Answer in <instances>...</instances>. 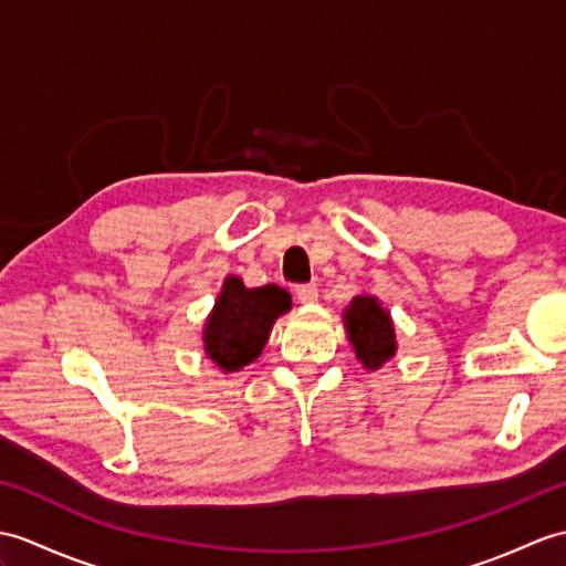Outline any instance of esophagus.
Returning <instances> with one entry per match:
<instances>
[{"label": "esophagus", "instance_id": "34e87169", "mask_svg": "<svg viewBox=\"0 0 566 566\" xmlns=\"http://www.w3.org/2000/svg\"><path fill=\"white\" fill-rule=\"evenodd\" d=\"M296 298H298V304H315V301H318V286L315 284L296 286Z\"/></svg>", "mask_w": 566, "mask_h": 566}]
</instances>
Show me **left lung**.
Returning <instances> with one entry per match:
<instances>
[{
  "mask_svg": "<svg viewBox=\"0 0 566 566\" xmlns=\"http://www.w3.org/2000/svg\"><path fill=\"white\" fill-rule=\"evenodd\" d=\"M343 325L349 345L366 371H378L396 357L398 335L390 311L376 294L361 292L343 311Z\"/></svg>",
  "mask_w": 566,
  "mask_h": 566,
  "instance_id": "1",
  "label": "left lung"
}]
</instances>
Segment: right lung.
<instances>
[{"mask_svg": "<svg viewBox=\"0 0 566 566\" xmlns=\"http://www.w3.org/2000/svg\"><path fill=\"white\" fill-rule=\"evenodd\" d=\"M292 311V294L277 284L245 286L229 274L202 325L205 357L221 374L241 371L265 349L272 325Z\"/></svg>", "mask_w": 566, "mask_h": 566, "instance_id": "right-lung-1", "label": "right lung"}]
</instances>
